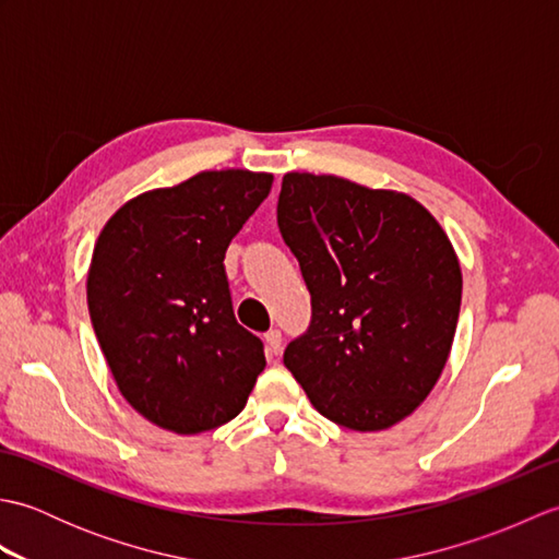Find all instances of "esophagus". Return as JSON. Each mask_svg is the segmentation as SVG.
<instances>
[{
    "instance_id": "34e87169",
    "label": "esophagus",
    "mask_w": 559,
    "mask_h": 559,
    "mask_svg": "<svg viewBox=\"0 0 559 559\" xmlns=\"http://www.w3.org/2000/svg\"><path fill=\"white\" fill-rule=\"evenodd\" d=\"M281 346H283V338H281V331L278 329H271L264 334V348H266V355L269 358H276V355L281 353Z\"/></svg>"
}]
</instances>
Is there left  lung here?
<instances>
[{"instance_id": "obj_1", "label": "left lung", "mask_w": 559, "mask_h": 559, "mask_svg": "<svg viewBox=\"0 0 559 559\" xmlns=\"http://www.w3.org/2000/svg\"><path fill=\"white\" fill-rule=\"evenodd\" d=\"M278 228L312 295L310 331L283 353L312 406L355 432L408 418L442 377L461 310L442 225L396 189L286 173Z\"/></svg>"}]
</instances>
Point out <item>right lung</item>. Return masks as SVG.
Masks as SVG:
<instances>
[{"label": "right lung", "instance_id": "obj_1", "mask_svg": "<svg viewBox=\"0 0 559 559\" xmlns=\"http://www.w3.org/2000/svg\"><path fill=\"white\" fill-rule=\"evenodd\" d=\"M271 185V173L201 170L124 201L93 247V331L120 394L160 430L230 423L266 367L233 314L223 259Z\"/></svg>", "mask_w": 559, "mask_h": 559}]
</instances>
